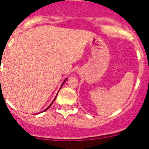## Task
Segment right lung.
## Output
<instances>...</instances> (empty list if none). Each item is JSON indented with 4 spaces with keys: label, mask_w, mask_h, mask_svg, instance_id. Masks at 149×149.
Wrapping results in <instances>:
<instances>
[{
    "label": "right lung",
    "mask_w": 149,
    "mask_h": 149,
    "mask_svg": "<svg viewBox=\"0 0 149 149\" xmlns=\"http://www.w3.org/2000/svg\"><path fill=\"white\" fill-rule=\"evenodd\" d=\"M66 80H67V78H66V79H65V80H64V81H63V84H62L61 86V88H60V89H61V87L63 86V84H64V83H65V81H66ZM0 81H1V80H0ZM60 89H59V91H60ZM57 95H58V93H57ZM57 95H56V97H55V98H54V101H52V103H51V104H50V105H49V106H48V107H47V108H46V109H45V110H44V111H42V112H44V111H47V110H48V109H49V108H50V107H51V105H52V103H54V101H55V100H56V97H57Z\"/></svg>",
    "instance_id": "obj_1"
}]
</instances>
